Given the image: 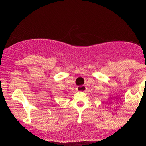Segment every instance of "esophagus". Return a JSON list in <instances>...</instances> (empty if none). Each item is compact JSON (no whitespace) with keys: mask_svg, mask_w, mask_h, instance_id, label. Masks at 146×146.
<instances>
[{"mask_svg":"<svg viewBox=\"0 0 146 146\" xmlns=\"http://www.w3.org/2000/svg\"><path fill=\"white\" fill-rule=\"evenodd\" d=\"M76 89L78 91H85V90H86V87L85 86H84V85H82V86H77Z\"/></svg>","mask_w":146,"mask_h":146,"instance_id":"1","label":"esophagus"}]
</instances>
